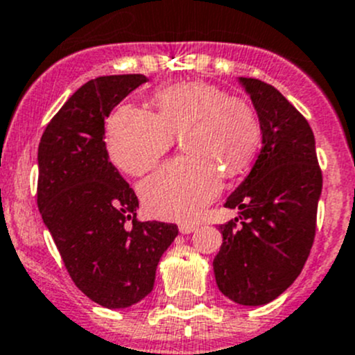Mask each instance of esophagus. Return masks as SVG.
Segmentation results:
<instances>
[{
	"label": "esophagus",
	"instance_id": "esophagus-1",
	"mask_svg": "<svg viewBox=\"0 0 355 355\" xmlns=\"http://www.w3.org/2000/svg\"><path fill=\"white\" fill-rule=\"evenodd\" d=\"M199 227V225L197 223H180L178 225V230H180L182 234H189V233H193V231Z\"/></svg>",
	"mask_w": 355,
	"mask_h": 355
}]
</instances>
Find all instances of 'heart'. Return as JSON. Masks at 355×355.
<instances>
[{
    "label": "heart",
    "instance_id": "heart-1",
    "mask_svg": "<svg viewBox=\"0 0 355 355\" xmlns=\"http://www.w3.org/2000/svg\"><path fill=\"white\" fill-rule=\"evenodd\" d=\"M155 112L122 105L107 125V149L122 171L143 175L184 134L185 158L159 168L141 184L144 206L163 219L199 214L221 187L226 175L243 171L260 139L257 115L245 100L206 81H187L159 88Z\"/></svg>",
    "mask_w": 355,
    "mask_h": 355
}]
</instances>
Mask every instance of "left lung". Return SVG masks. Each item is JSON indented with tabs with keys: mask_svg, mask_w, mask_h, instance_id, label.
Returning a JSON list of instances; mask_svg holds the SVG:
<instances>
[{
	"mask_svg": "<svg viewBox=\"0 0 355 355\" xmlns=\"http://www.w3.org/2000/svg\"><path fill=\"white\" fill-rule=\"evenodd\" d=\"M252 98L262 149L248 177L226 199L240 218L219 226L216 284L231 301L260 306L296 281L308 260L322 196V170L308 121L279 89L255 78H240ZM241 225H237V221Z\"/></svg>",
	"mask_w": 355,
	"mask_h": 355,
	"instance_id": "left-lung-1",
	"label": "left lung"
}]
</instances>
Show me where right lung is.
<instances>
[{
    "instance_id": "1",
    "label": "right lung",
    "mask_w": 355,
    "mask_h": 355,
    "mask_svg": "<svg viewBox=\"0 0 355 355\" xmlns=\"http://www.w3.org/2000/svg\"><path fill=\"white\" fill-rule=\"evenodd\" d=\"M144 74L89 80L52 117L39 144L37 206L78 289L103 308L139 303L177 225L137 221L134 190L112 165L105 119Z\"/></svg>"
}]
</instances>
